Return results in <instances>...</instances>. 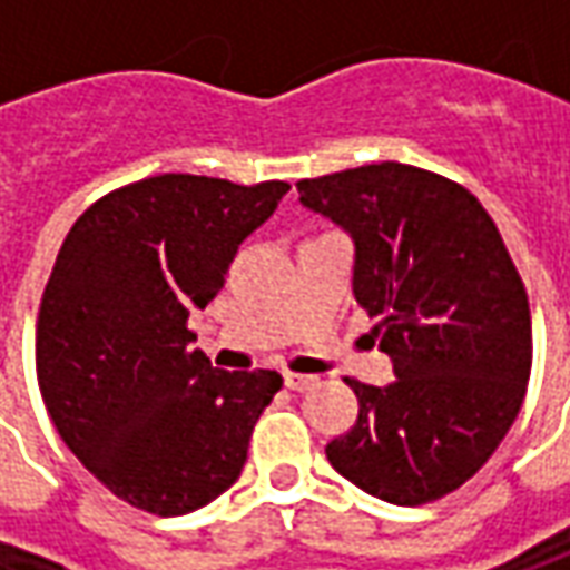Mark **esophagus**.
<instances>
[{
    "label": "esophagus",
    "mask_w": 570,
    "mask_h": 570,
    "mask_svg": "<svg viewBox=\"0 0 570 570\" xmlns=\"http://www.w3.org/2000/svg\"><path fill=\"white\" fill-rule=\"evenodd\" d=\"M284 384L289 391H311V387H317V379L314 375H298V372H286L284 375Z\"/></svg>",
    "instance_id": "34e87169"
}]
</instances>
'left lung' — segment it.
Wrapping results in <instances>:
<instances>
[{
  "label": "left lung",
  "instance_id": "1",
  "mask_svg": "<svg viewBox=\"0 0 570 570\" xmlns=\"http://www.w3.org/2000/svg\"><path fill=\"white\" fill-rule=\"evenodd\" d=\"M354 244V296L394 382H347L357 424L330 464L387 503L436 501L501 445L525 400L531 311L498 225L464 186L384 161L296 183Z\"/></svg>",
  "mask_w": 570,
  "mask_h": 570
}]
</instances>
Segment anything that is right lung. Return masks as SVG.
<instances>
[{
    "instance_id": "1",
    "label": "right lung",
    "mask_w": 570,
    "mask_h": 570,
    "mask_svg": "<svg viewBox=\"0 0 570 570\" xmlns=\"http://www.w3.org/2000/svg\"><path fill=\"white\" fill-rule=\"evenodd\" d=\"M286 191L149 176L91 204L57 253L36 330L42 400L69 452L140 510L183 515L232 489L284 384L216 370L186 321Z\"/></svg>"
}]
</instances>
